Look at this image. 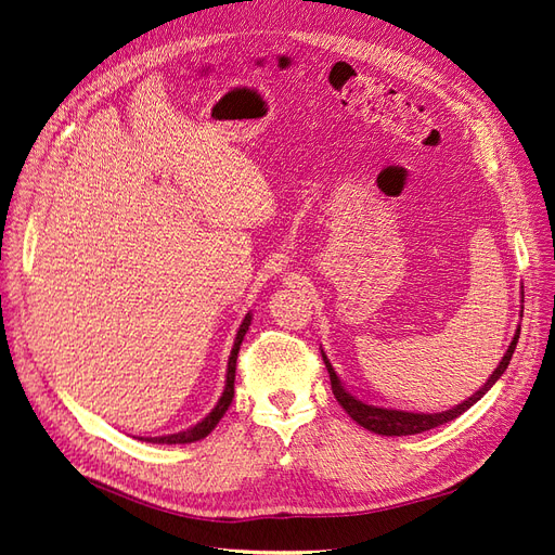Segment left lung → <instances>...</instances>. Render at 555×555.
Instances as JSON below:
<instances>
[{
    "label": "left lung",
    "instance_id": "left-lung-1",
    "mask_svg": "<svg viewBox=\"0 0 555 555\" xmlns=\"http://www.w3.org/2000/svg\"><path fill=\"white\" fill-rule=\"evenodd\" d=\"M518 333H520V326L516 328L514 338L505 351V357H502L500 365L493 371V375L486 379V384L481 386V389L477 393L469 396L467 400H463L461 405L451 408L447 412H410V410H396V408H382V405H371V402H365L361 398H357L354 393H349L345 389V384L340 382V377L335 375V367L331 365V361L326 359V354L322 351V359L326 363V371H328V377H331V389H333V396L338 398V402L343 405V410L354 418V422L363 428H367L371 433H377V435H386V438H400V435H416V433H424V430H430V428H438L442 424H449L453 422V418L461 416L465 410H469L475 405L477 400L483 398V393L491 389V386L502 377V373L507 371V365L512 361V354L516 349V343H518Z\"/></svg>",
    "mask_w": 555,
    "mask_h": 555
}]
</instances>
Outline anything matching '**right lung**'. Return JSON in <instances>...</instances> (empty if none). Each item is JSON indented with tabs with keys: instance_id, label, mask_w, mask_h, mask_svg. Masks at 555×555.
Wrapping results in <instances>:
<instances>
[{
	"instance_id": "obj_1",
	"label": "right lung",
	"mask_w": 555,
	"mask_h": 555,
	"mask_svg": "<svg viewBox=\"0 0 555 555\" xmlns=\"http://www.w3.org/2000/svg\"><path fill=\"white\" fill-rule=\"evenodd\" d=\"M251 322V312L245 314L243 324L236 333V340H233V349H231V357H229V365H227V384H224V391L217 400V405L210 410V414H206V418H201L198 424H194L188 430H180L173 435H159V438H139L145 442H153V444H188V442H196V440H204L206 435L220 424V418L227 414L231 400H233V379H236V359H238V351H241V343L245 338V333L249 328Z\"/></svg>"
}]
</instances>
